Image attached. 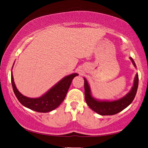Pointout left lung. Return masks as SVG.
<instances>
[{
    "label": "left lung",
    "mask_w": 148,
    "mask_h": 148,
    "mask_svg": "<svg viewBox=\"0 0 148 148\" xmlns=\"http://www.w3.org/2000/svg\"><path fill=\"white\" fill-rule=\"evenodd\" d=\"M130 59L131 60L134 66L136 67L133 58L130 57ZM84 79L85 101H86L88 107L92 110L102 116L116 114L125 109L126 107H127L132 103L134 97H135L138 86V73H136L135 78H134L133 86L132 88L131 91L125 97H122L119 100L114 101H99L95 100L92 97L90 87L88 84V82L86 79Z\"/></svg>",
    "instance_id": "1"
}]
</instances>
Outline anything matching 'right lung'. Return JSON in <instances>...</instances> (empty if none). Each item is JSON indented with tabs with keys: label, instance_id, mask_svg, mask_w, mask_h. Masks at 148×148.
<instances>
[{
	"label": "right lung",
	"instance_id": "obj_1",
	"mask_svg": "<svg viewBox=\"0 0 148 148\" xmlns=\"http://www.w3.org/2000/svg\"><path fill=\"white\" fill-rule=\"evenodd\" d=\"M77 75V73H73L65 77L48 92L39 98H29L21 94L15 85L12 72L11 81L15 96L23 106L38 112H48L55 109L62 103L66 96L73 79Z\"/></svg>",
	"mask_w": 148,
	"mask_h": 148
}]
</instances>
